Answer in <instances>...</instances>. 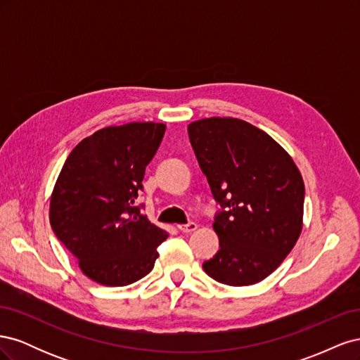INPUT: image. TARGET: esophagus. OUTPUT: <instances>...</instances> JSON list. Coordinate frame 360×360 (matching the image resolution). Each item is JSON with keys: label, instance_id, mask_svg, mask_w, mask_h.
Masks as SVG:
<instances>
[{"label": "esophagus", "instance_id": "34e87169", "mask_svg": "<svg viewBox=\"0 0 360 360\" xmlns=\"http://www.w3.org/2000/svg\"><path fill=\"white\" fill-rule=\"evenodd\" d=\"M198 228V225L195 224V222H189V224H186V225H179V230L181 231V233H192V231H195Z\"/></svg>", "mask_w": 360, "mask_h": 360}]
</instances>
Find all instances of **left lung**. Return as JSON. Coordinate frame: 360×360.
<instances>
[{"label":"left lung","mask_w":360,"mask_h":360,"mask_svg":"<svg viewBox=\"0 0 360 360\" xmlns=\"http://www.w3.org/2000/svg\"><path fill=\"white\" fill-rule=\"evenodd\" d=\"M188 132L222 207L213 222L219 250L202 269L225 285L257 284L279 267L302 233L300 171L274 138L243 120L202 118Z\"/></svg>","instance_id":"left-lung-1"}]
</instances>
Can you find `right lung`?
<instances>
[{"label": "right lung", "mask_w": 360, "mask_h": 360, "mask_svg": "<svg viewBox=\"0 0 360 360\" xmlns=\"http://www.w3.org/2000/svg\"><path fill=\"white\" fill-rule=\"evenodd\" d=\"M167 126L127 123L97 130L64 162L51 195L49 222L85 276L106 287L150 274L168 233L135 205L146 167Z\"/></svg>", "instance_id": "1"}]
</instances>
